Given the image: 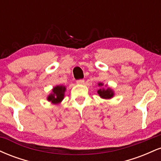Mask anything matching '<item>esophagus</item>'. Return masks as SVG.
Wrapping results in <instances>:
<instances>
[{
  "mask_svg": "<svg viewBox=\"0 0 161 161\" xmlns=\"http://www.w3.org/2000/svg\"><path fill=\"white\" fill-rule=\"evenodd\" d=\"M84 82H85L84 79H78V80H76L77 84L82 85V84H84Z\"/></svg>",
  "mask_w": 161,
  "mask_h": 161,
  "instance_id": "1",
  "label": "esophagus"
}]
</instances>
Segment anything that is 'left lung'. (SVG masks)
I'll use <instances>...</instances> for the list:
<instances>
[{"label": "left lung", "instance_id": "1", "mask_svg": "<svg viewBox=\"0 0 161 161\" xmlns=\"http://www.w3.org/2000/svg\"><path fill=\"white\" fill-rule=\"evenodd\" d=\"M99 86H103L102 83H99L98 84ZM97 93H98V95L101 96V97H103V98H110V97H112L113 96H114V92L111 89H110V88H108V89H104V88H101V89H99L98 91H97Z\"/></svg>", "mask_w": 161, "mask_h": 161}]
</instances>
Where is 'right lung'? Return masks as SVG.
Masks as SVG:
<instances>
[{
    "label": "right lung",
    "mask_w": 161,
    "mask_h": 161,
    "mask_svg": "<svg viewBox=\"0 0 161 161\" xmlns=\"http://www.w3.org/2000/svg\"><path fill=\"white\" fill-rule=\"evenodd\" d=\"M65 90L66 88L64 86H58L54 87L52 90L53 93L47 97V100L49 101H51L53 104H58L64 99Z\"/></svg>",
    "instance_id": "right-lung-1"
}]
</instances>
